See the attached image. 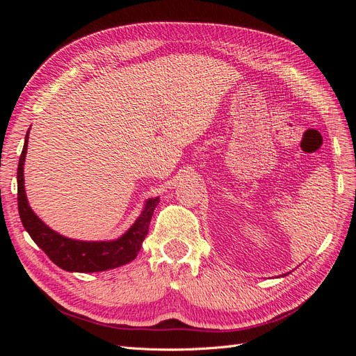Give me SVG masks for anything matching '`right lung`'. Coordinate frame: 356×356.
Segmentation results:
<instances>
[{
	"label": "right lung",
	"mask_w": 356,
	"mask_h": 356,
	"mask_svg": "<svg viewBox=\"0 0 356 356\" xmlns=\"http://www.w3.org/2000/svg\"><path fill=\"white\" fill-rule=\"evenodd\" d=\"M28 135L29 131L26 132L25 145L17 166V208L20 220H22L24 227L29 233L31 239L47 254L53 263L67 272H104L134 261L148 233L154 208L160 202L159 197L148 199L141 215L131 225V229L115 241L86 242L65 238V236L51 230L49 225L42 222L28 203L24 179V165L29 138Z\"/></svg>",
	"instance_id": "obj_1"
}]
</instances>
